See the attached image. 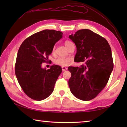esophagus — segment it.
<instances>
[{
	"mask_svg": "<svg viewBox=\"0 0 127 127\" xmlns=\"http://www.w3.org/2000/svg\"><path fill=\"white\" fill-rule=\"evenodd\" d=\"M62 70H63V71H66V70H68V68H67L66 67H64V66H62Z\"/></svg>",
	"mask_w": 127,
	"mask_h": 127,
	"instance_id": "34e87169",
	"label": "esophagus"
}]
</instances>
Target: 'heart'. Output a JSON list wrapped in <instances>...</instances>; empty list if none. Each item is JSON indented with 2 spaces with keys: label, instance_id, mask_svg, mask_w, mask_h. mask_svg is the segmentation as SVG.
Masks as SVG:
<instances>
[{
  "label": "heart",
  "instance_id": "b5f03b06",
  "mask_svg": "<svg viewBox=\"0 0 127 127\" xmlns=\"http://www.w3.org/2000/svg\"><path fill=\"white\" fill-rule=\"evenodd\" d=\"M72 43L71 41H69V40H66L65 41L64 44L65 46L66 47V48L68 47V46ZM55 51V47L53 48V52ZM71 62V59L68 58H62V57H59L55 59V61H54V63H55L57 65L62 66H66L69 65L70 63Z\"/></svg>",
  "mask_w": 127,
  "mask_h": 127
}]
</instances>
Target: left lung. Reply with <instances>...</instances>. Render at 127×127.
<instances>
[{"label":"left lung","instance_id":"left-lung-1","mask_svg":"<svg viewBox=\"0 0 127 127\" xmlns=\"http://www.w3.org/2000/svg\"><path fill=\"white\" fill-rule=\"evenodd\" d=\"M69 38L76 46L75 62L80 67L69 66L71 92L80 100L88 101L98 95L108 82L114 68L111 49L107 40L90 29H81Z\"/></svg>","mask_w":127,"mask_h":127}]
</instances>
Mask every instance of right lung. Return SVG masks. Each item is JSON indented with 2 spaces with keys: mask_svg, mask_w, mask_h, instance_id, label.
Segmentation results:
<instances>
[{
  "mask_svg": "<svg viewBox=\"0 0 127 127\" xmlns=\"http://www.w3.org/2000/svg\"><path fill=\"white\" fill-rule=\"evenodd\" d=\"M63 33L55 30L37 32L27 38L19 48L15 64V74L24 92L29 98L42 100L53 92L62 69L53 65L50 69L41 64L48 62L56 43L63 37Z\"/></svg>",
  "mask_w": 127,
  "mask_h": 127,
  "instance_id": "1",
  "label": "right lung"
}]
</instances>
